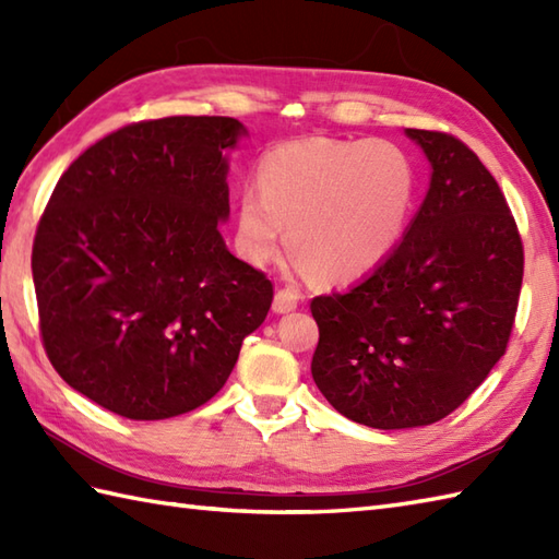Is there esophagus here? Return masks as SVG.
Wrapping results in <instances>:
<instances>
[{"label":"esophagus","instance_id":"1","mask_svg":"<svg viewBox=\"0 0 559 559\" xmlns=\"http://www.w3.org/2000/svg\"><path fill=\"white\" fill-rule=\"evenodd\" d=\"M298 305H300V293L295 288H281L276 293V298H273V310H276L278 314L293 312Z\"/></svg>","mask_w":559,"mask_h":559}]
</instances>
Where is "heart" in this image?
I'll use <instances>...</instances> for the list:
<instances>
[{
    "label": "heart",
    "instance_id": "1",
    "mask_svg": "<svg viewBox=\"0 0 559 559\" xmlns=\"http://www.w3.org/2000/svg\"><path fill=\"white\" fill-rule=\"evenodd\" d=\"M415 192L418 173L394 141H286L259 158L257 189L247 187L237 199V245L252 264H269L290 225L305 269L355 278L399 242Z\"/></svg>",
    "mask_w": 559,
    "mask_h": 559
}]
</instances>
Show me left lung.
<instances>
[{
    "instance_id": "8db88e82",
    "label": "left lung",
    "mask_w": 559,
    "mask_h": 559,
    "mask_svg": "<svg viewBox=\"0 0 559 559\" xmlns=\"http://www.w3.org/2000/svg\"><path fill=\"white\" fill-rule=\"evenodd\" d=\"M432 180L403 240L370 276L319 295L312 377L346 418L432 425L490 374L512 336L524 242L490 170L461 139L406 129Z\"/></svg>"
}]
</instances>
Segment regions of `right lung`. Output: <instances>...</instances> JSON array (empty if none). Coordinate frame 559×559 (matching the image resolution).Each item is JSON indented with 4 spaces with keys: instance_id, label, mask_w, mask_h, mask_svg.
<instances>
[{
    "instance_id": "add662e5",
    "label": "right lung",
    "mask_w": 559,
    "mask_h": 559,
    "mask_svg": "<svg viewBox=\"0 0 559 559\" xmlns=\"http://www.w3.org/2000/svg\"><path fill=\"white\" fill-rule=\"evenodd\" d=\"M233 117H163L103 136L69 165L33 240L47 358L129 420H165L223 389L273 283L233 257Z\"/></svg>"
}]
</instances>
